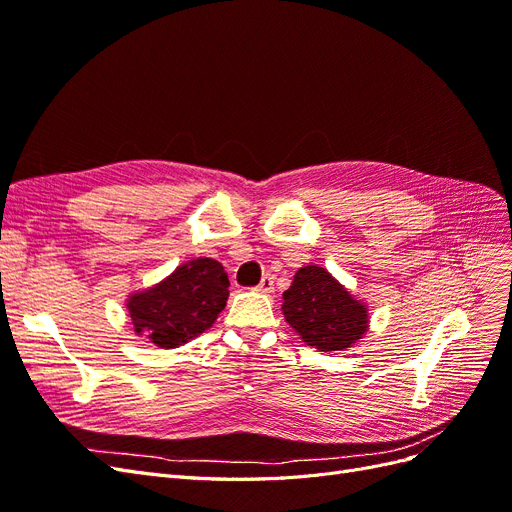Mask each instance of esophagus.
Instances as JSON below:
<instances>
[{
    "instance_id": "34e87169",
    "label": "esophagus",
    "mask_w": 512,
    "mask_h": 512,
    "mask_svg": "<svg viewBox=\"0 0 512 512\" xmlns=\"http://www.w3.org/2000/svg\"><path fill=\"white\" fill-rule=\"evenodd\" d=\"M273 286H275V282H273V275H271V273H267V275L262 277V280H260V284L256 286V290H258V292H265V294H269V292H273Z\"/></svg>"
}]
</instances>
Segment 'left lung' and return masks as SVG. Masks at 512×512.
Listing matches in <instances>:
<instances>
[{
    "label": "left lung",
    "mask_w": 512,
    "mask_h": 512,
    "mask_svg": "<svg viewBox=\"0 0 512 512\" xmlns=\"http://www.w3.org/2000/svg\"><path fill=\"white\" fill-rule=\"evenodd\" d=\"M282 312L303 342L320 352L350 348L369 327L367 305L354 299L327 269L316 265L294 273L284 292Z\"/></svg>",
    "instance_id": "left-lung-1"
}]
</instances>
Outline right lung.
Masks as SVG:
<instances>
[{
	"instance_id": "obj_1",
	"label": "right lung",
	"mask_w": 512,
	"mask_h": 512,
	"mask_svg": "<svg viewBox=\"0 0 512 512\" xmlns=\"http://www.w3.org/2000/svg\"><path fill=\"white\" fill-rule=\"evenodd\" d=\"M228 275L213 258L183 262L166 280L134 292L126 307L136 335L160 348H177L205 333L228 301Z\"/></svg>"
}]
</instances>
